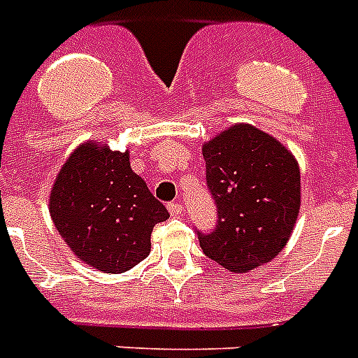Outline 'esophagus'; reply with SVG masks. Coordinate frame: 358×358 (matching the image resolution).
I'll use <instances>...</instances> for the list:
<instances>
[{"instance_id":"esophagus-1","label":"esophagus","mask_w":358,"mask_h":358,"mask_svg":"<svg viewBox=\"0 0 358 358\" xmlns=\"http://www.w3.org/2000/svg\"><path fill=\"white\" fill-rule=\"evenodd\" d=\"M167 209H169V213L173 215V217H182V215H184V206L180 204V202H171V204L167 206Z\"/></svg>"}]
</instances>
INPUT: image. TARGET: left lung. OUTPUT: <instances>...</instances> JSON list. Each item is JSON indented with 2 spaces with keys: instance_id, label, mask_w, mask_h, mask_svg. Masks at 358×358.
I'll list each match as a JSON object with an SVG mask.
<instances>
[{
  "instance_id": "8db88e82",
  "label": "left lung",
  "mask_w": 358,
  "mask_h": 358,
  "mask_svg": "<svg viewBox=\"0 0 358 358\" xmlns=\"http://www.w3.org/2000/svg\"><path fill=\"white\" fill-rule=\"evenodd\" d=\"M217 226L199 235L209 259L248 272L285 248L300 211V167L280 141L235 124L202 149Z\"/></svg>"
}]
</instances>
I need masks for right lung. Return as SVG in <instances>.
Listing matches in <instances>:
<instances>
[{"instance_id": "right-lung-1", "label": "right lung", "mask_w": 358, "mask_h": 358, "mask_svg": "<svg viewBox=\"0 0 358 358\" xmlns=\"http://www.w3.org/2000/svg\"><path fill=\"white\" fill-rule=\"evenodd\" d=\"M49 211L66 245L84 263L121 274L149 255L150 234L169 211L130 169L129 152L97 143L75 150L55 180Z\"/></svg>"}]
</instances>
